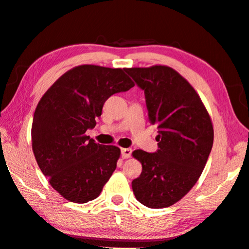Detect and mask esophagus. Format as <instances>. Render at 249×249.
Segmentation results:
<instances>
[{"label": "esophagus", "instance_id": "1", "mask_svg": "<svg viewBox=\"0 0 249 249\" xmlns=\"http://www.w3.org/2000/svg\"><path fill=\"white\" fill-rule=\"evenodd\" d=\"M121 153H122V158L127 159V158L130 157V155H132V149H129V148H122Z\"/></svg>", "mask_w": 249, "mask_h": 249}]
</instances>
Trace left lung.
Segmentation results:
<instances>
[{
    "label": "left lung",
    "mask_w": 249,
    "mask_h": 249,
    "mask_svg": "<svg viewBox=\"0 0 249 249\" xmlns=\"http://www.w3.org/2000/svg\"><path fill=\"white\" fill-rule=\"evenodd\" d=\"M145 92L150 124L159 149L133 151L142 170L132 182L137 201L147 208L174 205L199 180L213 146L211 116L193 87L171 67L126 68Z\"/></svg>",
    "instance_id": "left-lung-1"
}]
</instances>
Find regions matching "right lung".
<instances>
[{
	"label": "right lung",
	"instance_id": "add662e5",
	"mask_svg": "<svg viewBox=\"0 0 249 249\" xmlns=\"http://www.w3.org/2000/svg\"><path fill=\"white\" fill-rule=\"evenodd\" d=\"M135 83L121 68L81 65L56 80L34 113L32 147L40 170L59 195L74 203L100 196L116 169L121 149L87 136L105 101Z\"/></svg>",
	"mask_w": 249,
	"mask_h": 249
}]
</instances>
